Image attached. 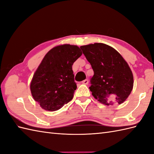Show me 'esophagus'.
<instances>
[{"label": "esophagus", "mask_w": 154, "mask_h": 154, "mask_svg": "<svg viewBox=\"0 0 154 154\" xmlns=\"http://www.w3.org/2000/svg\"><path fill=\"white\" fill-rule=\"evenodd\" d=\"M82 83L84 84V85H87L88 83V81L87 79H85V80L82 81Z\"/></svg>", "instance_id": "esophagus-1"}]
</instances>
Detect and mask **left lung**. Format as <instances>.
Returning a JSON list of instances; mask_svg holds the SVG:
<instances>
[{"instance_id":"left-lung-1","label":"left lung","mask_w":154,"mask_h":154,"mask_svg":"<svg viewBox=\"0 0 154 154\" xmlns=\"http://www.w3.org/2000/svg\"><path fill=\"white\" fill-rule=\"evenodd\" d=\"M94 71L89 88L98 102L106 106L121 104L133 90V72L116 49L103 43L81 46Z\"/></svg>"}]
</instances>
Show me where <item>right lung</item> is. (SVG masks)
Masks as SVG:
<instances>
[{"mask_svg": "<svg viewBox=\"0 0 154 154\" xmlns=\"http://www.w3.org/2000/svg\"><path fill=\"white\" fill-rule=\"evenodd\" d=\"M81 55L79 46L68 44L46 53L30 84L32 96L42 109L58 110L72 100L77 88L72 66Z\"/></svg>", "mask_w": 154, "mask_h": 154, "instance_id": "add662e5", "label": "right lung"}]
</instances>
